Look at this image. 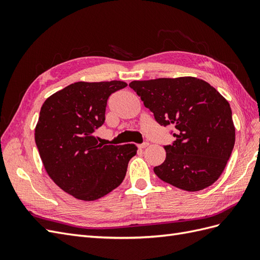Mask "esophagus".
Here are the masks:
<instances>
[{
  "instance_id": "obj_1",
  "label": "esophagus",
  "mask_w": 260,
  "mask_h": 260,
  "mask_svg": "<svg viewBox=\"0 0 260 260\" xmlns=\"http://www.w3.org/2000/svg\"><path fill=\"white\" fill-rule=\"evenodd\" d=\"M146 146H148V142H143L142 144H139V145H138L139 148H144V147H146Z\"/></svg>"
}]
</instances>
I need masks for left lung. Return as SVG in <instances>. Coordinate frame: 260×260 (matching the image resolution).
Listing matches in <instances>:
<instances>
[{
    "label": "left lung",
    "mask_w": 260,
    "mask_h": 260,
    "mask_svg": "<svg viewBox=\"0 0 260 260\" xmlns=\"http://www.w3.org/2000/svg\"><path fill=\"white\" fill-rule=\"evenodd\" d=\"M130 88L160 125H174L176 141L165 145L166 159L154 168L160 180L188 192L221 176L235 142L232 111L214 86L194 77L132 81Z\"/></svg>",
    "instance_id": "obj_1"
}]
</instances>
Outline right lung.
Returning a JSON list of instances; mask_svg holds the SVG:
<instances>
[{
    "label": "right lung",
    "instance_id": "add662e5",
    "mask_svg": "<svg viewBox=\"0 0 260 260\" xmlns=\"http://www.w3.org/2000/svg\"><path fill=\"white\" fill-rule=\"evenodd\" d=\"M123 81L76 82L44 102L35 140L44 168L61 190L95 201L120 185L135 144L101 145L94 132L105 122L108 98Z\"/></svg>",
    "mask_w": 260,
    "mask_h": 260
}]
</instances>
